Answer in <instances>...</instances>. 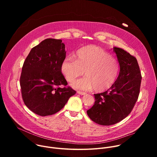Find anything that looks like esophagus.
Listing matches in <instances>:
<instances>
[{"label": "esophagus", "instance_id": "34e87169", "mask_svg": "<svg viewBox=\"0 0 157 157\" xmlns=\"http://www.w3.org/2000/svg\"><path fill=\"white\" fill-rule=\"evenodd\" d=\"M77 93L80 94V95H85L86 94V93L84 92H82V91H77Z\"/></svg>", "mask_w": 157, "mask_h": 157}]
</instances>
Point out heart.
Instances as JSON below:
<instances>
[{
  "label": "heart",
  "instance_id": "b5f03b06",
  "mask_svg": "<svg viewBox=\"0 0 157 157\" xmlns=\"http://www.w3.org/2000/svg\"><path fill=\"white\" fill-rule=\"evenodd\" d=\"M61 71L67 81L73 82L82 76L86 77L76 81L73 86L82 90L102 92L115 83L119 71V61L109 53L96 46H87L79 49L73 56H66L61 64Z\"/></svg>",
  "mask_w": 157,
  "mask_h": 157
}]
</instances>
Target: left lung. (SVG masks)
Wrapping results in <instances>:
<instances>
[{"label":"left lung","mask_w":157,"mask_h":157,"mask_svg":"<svg viewBox=\"0 0 157 157\" xmlns=\"http://www.w3.org/2000/svg\"><path fill=\"white\" fill-rule=\"evenodd\" d=\"M113 50L120 64L119 76L108 90L94 94V104L87 110L89 118L102 125L117 124L128 116L140 93L142 75L136 58L120 48Z\"/></svg>","instance_id":"left-lung-1"}]
</instances>
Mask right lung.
<instances>
[{
	"label": "right lung",
	"mask_w": 157,
	"mask_h": 157,
	"mask_svg": "<svg viewBox=\"0 0 157 157\" xmlns=\"http://www.w3.org/2000/svg\"><path fill=\"white\" fill-rule=\"evenodd\" d=\"M66 58L61 40L47 38L33 47L26 58L20 78L26 106L35 114L47 116L63 108L76 91L68 86L61 71ZM63 85V88L59 86Z\"/></svg>",
	"instance_id": "add662e5"
}]
</instances>
